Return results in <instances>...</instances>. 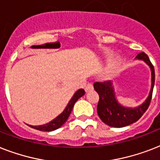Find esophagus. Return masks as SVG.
Instances as JSON below:
<instances>
[{"mask_svg":"<svg viewBox=\"0 0 160 160\" xmlns=\"http://www.w3.org/2000/svg\"><path fill=\"white\" fill-rule=\"evenodd\" d=\"M93 89H94V86H93L92 83H89V84L85 86V92H89V91H90V90H92Z\"/></svg>","mask_w":160,"mask_h":160,"instance_id":"1","label":"esophagus"}]
</instances>
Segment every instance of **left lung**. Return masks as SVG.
<instances>
[{
    "label": "left lung",
    "mask_w": 160,
    "mask_h": 160,
    "mask_svg": "<svg viewBox=\"0 0 160 160\" xmlns=\"http://www.w3.org/2000/svg\"><path fill=\"white\" fill-rule=\"evenodd\" d=\"M135 59L144 60L151 70V89L150 92L142 105L135 108L123 106L118 102L115 97L114 86L111 81L95 82L94 88L99 94L100 100L97 105V113L100 119L105 124L111 127L121 128L133 124L139 120L144 112L149 108L152 99L153 89L154 85V68L149 60V58L144 52L138 54Z\"/></svg>",
    "instance_id": "8db88e82"
}]
</instances>
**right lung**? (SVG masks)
Wrapping results in <instances>:
<instances>
[{"label":"right lung","mask_w":160,"mask_h":160,"mask_svg":"<svg viewBox=\"0 0 160 160\" xmlns=\"http://www.w3.org/2000/svg\"><path fill=\"white\" fill-rule=\"evenodd\" d=\"M85 90L83 89H80L75 93V95H73V97L71 98V100H70V102L68 103L67 106L65 107V109H64V111L60 114H59L55 119H54L52 121L49 122L47 124H43V125H38V126H33V125H29L33 129H38L41 131H53L55 129H59L60 127H61L63 124H65V121L67 120L69 116H70V113L72 111L73 107L75 102L77 101L80 97H82L83 95H85Z\"/></svg>","instance_id":"1"}]
</instances>
